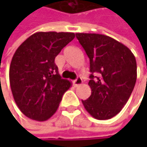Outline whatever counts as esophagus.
Wrapping results in <instances>:
<instances>
[{"label":"esophagus","mask_w":147,"mask_h":147,"mask_svg":"<svg viewBox=\"0 0 147 147\" xmlns=\"http://www.w3.org/2000/svg\"><path fill=\"white\" fill-rule=\"evenodd\" d=\"M82 82V78H79V77H78L75 80H74V81H73V83H74V87H78V85H80Z\"/></svg>","instance_id":"1"}]
</instances>
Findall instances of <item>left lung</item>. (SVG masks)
<instances>
[{
  "label": "left lung",
  "mask_w": 147,
  "mask_h": 147,
  "mask_svg": "<svg viewBox=\"0 0 147 147\" xmlns=\"http://www.w3.org/2000/svg\"><path fill=\"white\" fill-rule=\"evenodd\" d=\"M90 59V97L82 102L96 119H110L127 103L137 80V62L132 51L112 37L76 33Z\"/></svg>",
  "instance_id": "1"
}]
</instances>
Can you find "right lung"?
<instances>
[{
	"mask_svg": "<svg viewBox=\"0 0 147 147\" xmlns=\"http://www.w3.org/2000/svg\"><path fill=\"white\" fill-rule=\"evenodd\" d=\"M74 37V32H38L14 52L9 66V84L15 103L28 118L47 120L71 87L69 80L61 78L55 59Z\"/></svg>",
	"mask_w": 147,
	"mask_h": 147,
	"instance_id": "right-lung-1",
	"label": "right lung"
}]
</instances>
